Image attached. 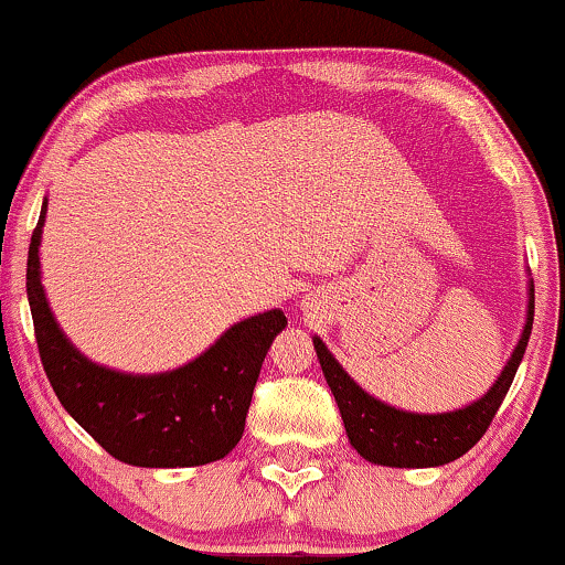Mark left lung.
<instances>
[{"mask_svg": "<svg viewBox=\"0 0 565 565\" xmlns=\"http://www.w3.org/2000/svg\"><path fill=\"white\" fill-rule=\"evenodd\" d=\"M532 320L534 284H530V310H526L524 333H521L519 347L513 349L501 377L480 402L446 414H412L377 402L344 373V367L333 360V354L318 335L312 339V344H316L320 367H323L326 381L339 404L349 440L362 459L383 463V467H440V463L467 454L488 433L492 417L509 394L521 356L526 352Z\"/></svg>", "mask_w": 565, "mask_h": 565, "instance_id": "obj_1", "label": "left lung"}]
</instances>
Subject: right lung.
<instances>
[{
    "mask_svg": "<svg viewBox=\"0 0 565 565\" xmlns=\"http://www.w3.org/2000/svg\"><path fill=\"white\" fill-rule=\"evenodd\" d=\"M28 247L25 289L56 398L114 459L132 467H200L224 459L245 430L260 365L287 316L268 310L232 326L190 365L161 375H125L93 365L64 339L49 310L39 270L41 226Z\"/></svg>",
    "mask_w": 565,
    "mask_h": 565,
    "instance_id": "obj_1",
    "label": "right lung"
}]
</instances>
